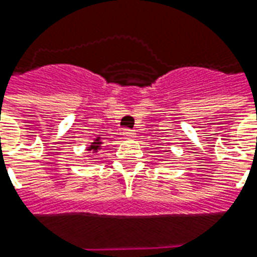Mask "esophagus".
Returning <instances> with one entry per match:
<instances>
[{
	"mask_svg": "<svg viewBox=\"0 0 257 257\" xmlns=\"http://www.w3.org/2000/svg\"><path fill=\"white\" fill-rule=\"evenodd\" d=\"M123 135H125V138H132L135 135V132L132 129H125V131H123Z\"/></svg>",
	"mask_w": 257,
	"mask_h": 257,
	"instance_id": "1",
	"label": "esophagus"
}]
</instances>
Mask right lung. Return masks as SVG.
<instances>
[{
  "label": "right lung",
  "mask_w": 257,
  "mask_h": 257,
  "mask_svg": "<svg viewBox=\"0 0 257 257\" xmlns=\"http://www.w3.org/2000/svg\"><path fill=\"white\" fill-rule=\"evenodd\" d=\"M100 146H102L100 138H96L94 140V142L91 143L90 147L87 148V150H88V151H94V153H98V151H99V150H100Z\"/></svg>",
  "instance_id": "1"
}]
</instances>
